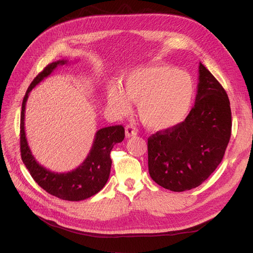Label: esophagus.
<instances>
[{
  "label": "esophagus",
  "mask_w": 253,
  "mask_h": 253,
  "mask_svg": "<svg viewBox=\"0 0 253 253\" xmlns=\"http://www.w3.org/2000/svg\"><path fill=\"white\" fill-rule=\"evenodd\" d=\"M137 135L136 128L133 126H126V138H129V137H134Z\"/></svg>",
  "instance_id": "34e87169"
}]
</instances>
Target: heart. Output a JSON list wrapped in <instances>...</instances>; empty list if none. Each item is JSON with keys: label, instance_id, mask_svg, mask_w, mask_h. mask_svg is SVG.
Returning <instances> with one entry per match:
<instances>
[{"label": "heart", "instance_id": "heart-1", "mask_svg": "<svg viewBox=\"0 0 253 253\" xmlns=\"http://www.w3.org/2000/svg\"><path fill=\"white\" fill-rule=\"evenodd\" d=\"M195 83L189 73L166 64H150L127 73L120 86L106 87V104L117 116L131 112L137 103L142 125L154 132H164L180 125L192 108Z\"/></svg>", "mask_w": 253, "mask_h": 253}]
</instances>
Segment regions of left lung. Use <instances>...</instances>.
<instances>
[{"label": "left lung", "mask_w": 253, "mask_h": 253, "mask_svg": "<svg viewBox=\"0 0 253 253\" xmlns=\"http://www.w3.org/2000/svg\"><path fill=\"white\" fill-rule=\"evenodd\" d=\"M198 73L195 104L185 121L148 139L150 176L174 192L202 185L220 164L231 136L226 90L202 63Z\"/></svg>", "instance_id": "obj_1"}]
</instances>
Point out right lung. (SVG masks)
Masks as SVG:
<instances>
[{"mask_svg": "<svg viewBox=\"0 0 253 253\" xmlns=\"http://www.w3.org/2000/svg\"><path fill=\"white\" fill-rule=\"evenodd\" d=\"M68 63V60H59L48 64L30 84L22 102L20 143L21 157L35 181L47 193L64 201L79 202L98 193L108 181L111 173L112 159L110 153L116 143L125 139V127L113 126L98 129L87 157L70 172H52L37 162L26 139L25 108L29 93L41 81L56 70L59 65Z\"/></svg>", "mask_w": 253, "mask_h": 253, "instance_id": "obj_1", "label": "right lung"}]
</instances>
